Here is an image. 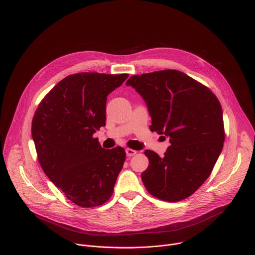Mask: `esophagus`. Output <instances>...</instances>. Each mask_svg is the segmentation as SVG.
I'll return each instance as SVG.
<instances>
[{"label":"esophagus","instance_id":"34e87169","mask_svg":"<svg viewBox=\"0 0 255 255\" xmlns=\"http://www.w3.org/2000/svg\"><path fill=\"white\" fill-rule=\"evenodd\" d=\"M126 152H127V155H128V156H133V155L136 153V150L131 149V148H127V149H126Z\"/></svg>","mask_w":255,"mask_h":255}]
</instances>
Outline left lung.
Returning <instances> with one entry per match:
<instances>
[{"label": "left lung", "mask_w": 255, "mask_h": 255, "mask_svg": "<svg viewBox=\"0 0 255 255\" xmlns=\"http://www.w3.org/2000/svg\"><path fill=\"white\" fill-rule=\"evenodd\" d=\"M151 117L150 130L169 137L159 157L145 150L148 166L141 173L146 190L163 201H180L210 175L225 138L222 109L205 86L176 70L130 77Z\"/></svg>", "instance_id": "8db88e82"}]
</instances>
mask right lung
Listing matches in <instances>:
<instances>
[{
  "label": "right lung",
  "mask_w": 255,
  "mask_h": 255,
  "mask_svg": "<svg viewBox=\"0 0 255 255\" xmlns=\"http://www.w3.org/2000/svg\"><path fill=\"white\" fill-rule=\"evenodd\" d=\"M128 77L70 75L35 112L32 136L39 162L52 182L79 206H99L113 195L126 151L122 146L105 149L93 135L106 126L107 97Z\"/></svg>",
  "instance_id": "right-lung-1"
}]
</instances>
